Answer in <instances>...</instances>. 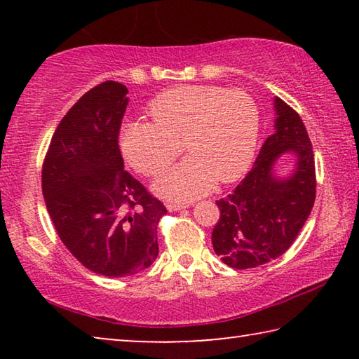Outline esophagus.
Wrapping results in <instances>:
<instances>
[{"mask_svg":"<svg viewBox=\"0 0 359 359\" xmlns=\"http://www.w3.org/2000/svg\"><path fill=\"white\" fill-rule=\"evenodd\" d=\"M166 208L169 212H177V210H182V209H187L188 204H180V203H168Z\"/></svg>","mask_w":359,"mask_h":359,"instance_id":"esophagus-1","label":"esophagus"}]
</instances>
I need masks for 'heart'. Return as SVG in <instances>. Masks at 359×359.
I'll return each instance as SVG.
<instances>
[{"label":"heart","mask_w":359,"mask_h":359,"mask_svg":"<svg viewBox=\"0 0 359 359\" xmlns=\"http://www.w3.org/2000/svg\"><path fill=\"white\" fill-rule=\"evenodd\" d=\"M151 123L130 121L120 131L126 163L144 175L161 174L180 155L188 158L155 182V191L187 201L203 196L218 180L231 184L250 168L259 136L257 102L242 90L184 85L155 96Z\"/></svg>","instance_id":"1"}]
</instances>
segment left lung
Instances as JSON below:
<instances>
[{
    "label": "left lung",
    "mask_w": 359,
    "mask_h": 359,
    "mask_svg": "<svg viewBox=\"0 0 359 359\" xmlns=\"http://www.w3.org/2000/svg\"><path fill=\"white\" fill-rule=\"evenodd\" d=\"M274 133L264 141L252 171L217 201L220 218L212 231V245L234 269L258 267L287 252L315 203L317 179L306 126L280 98L274 100ZM285 153L297 156V166L288 178H278L273 166Z\"/></svg>",
    "instance_id": "1"
}]
</instances>
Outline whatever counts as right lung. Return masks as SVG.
<instances>
[{
  "label": "right lung",
  "mask_w": 359,
  "mask_h": 359,
  "mask_svg": "<svg viewBox=\"0 0 359 359\" xmlns=\"http://www.w3.org/2000/svg\"><path fill=\"white\" fill-rule=\"evenodd\" d=\"M128 88L106 81L88 90L53 133L42 194L58 238L87 269L128 277L158 257L160 199L125 171L118 133Z\"/></svg>",
  "instance_id": "obj_1"
}]
</instances>
